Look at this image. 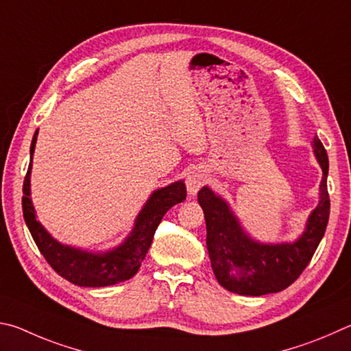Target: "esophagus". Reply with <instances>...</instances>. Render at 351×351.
<instances>
[{"instance_id": "34e87169", "label": "esophagus", "mask_w": 351, "mask_h": 351, "mask_svg": "<svg viewBox=\"0 0 351 351\" xmlns=\"http://www.w3.org/2000/svg\"><path fill=\"white\" fill-rule=\"evenodd\" d=\"M205 183V174L200 169H193L189 172L186 177V188H188V194L194 197L197 194L199 189L204 186Z\"/></svg>"}]
</instances>
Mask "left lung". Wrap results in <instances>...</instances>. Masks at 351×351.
Masks as SVG:
<instances>
[{"label":"left lung","mask_w":351,"mask_h":351,"mask_svg":"<svg viewBox=\"0 0 351 351\" xmlns=\"http://www.w3.org/2000/svg\"><path fill=\"white\" fill-rule=\"evenodd\" d=\"M322 168L319 204L306 220L305 231L293 243H261L242 230L230 205L204 186L197 200L206 222V247L214 276L220 285L241 296H263L290 287L308 265L322 241L330 216L327 189L328 156L321 140H313Z\"/></svg>","instance_id":"left-lung-1"}]
</instances>
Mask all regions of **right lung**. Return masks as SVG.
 I'll use <instances>...</instances> for the list:
<instances>
[{
	"label": "right lung",
	"instance_id": "1",
	"mask_svg": "<svg viewBox=\"0 0 351 351\" xmlns=\"http://www.w3.org/2000/svg\"><path fill=\"white\" fill-rule=\"evenodd\" d=\"M36 135L38 129L35 131L30 145V163L23 183V216L40 253L61 278L72 282L73 285L109 287L131 279L138 271L166 211L186 199L185 183L182 180L174 182L154 191L138 213L131 234L117 248L106 253H88L67 247L55 241L35 217L32 199H30V169H32Z\"/></svg>",
	"mask_w": 351,
	"mask_h": 351
}]
</instances>
